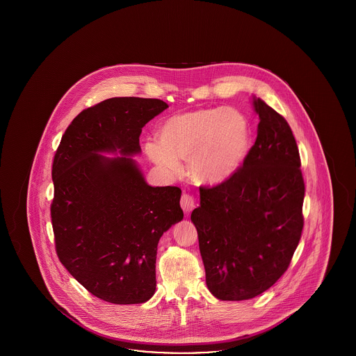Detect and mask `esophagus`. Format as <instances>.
<instances>
[{
    "label": "esophagus",
    "instance_id": "esophagus-1",
    "mask_svg": "<svg viewBox=\"0 0 356 356\" xmlns=\"http://www.w3.org/2000/svg\"><path fill=\"white\" fill-rule=\"evenodd\" d=\"M195 197L192 196V195H189V193H184L183 196H181V200H180V205H181V208L184 209V212L186 213H189L193 208H195Z\"/></svg>",
    "mask_w": 356,
    "mask_h": 356
}]
</instances>
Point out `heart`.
<instances>
[{
	"label": "heart",
	"mask_w": 356,
	"mask_h": 356,
	"mask_svg": "<svg viewBox=\"0 0 356 356\" xmlns=\"http://www.w3.org/2000/svg\"><path fill=\"white\" fill-rule=\"evenodd\" d=\"M159 140H148L144 145L153 163L173 172L179 170V160L189 157L193 179L216 184L244 161L250 124L235 108H200L164 121Z\"/></svg>",
	"instance_id": "heart-1"
}]
</instances>
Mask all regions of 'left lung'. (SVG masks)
<instances>
[{
  "label": "left lung",
  "mask_w": 356,
  "mask_h": 356,
  "mask_svg": "<svg viewBox=\"0 0 356 356\" xmlns=\"http://www.w3.org/2000/svg\"><path fill=\"white\" fill-rule=\"evenodd\" d=\"M260 122L243 164L228 179L200 186L193 221L208 289L220 300H247L287 271L305 225V179L287 120L254 99Z\"/></svg>",
  "instance_id": "8db88e82"
}]
</instances>
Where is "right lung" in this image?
Masks as SVG:
<instances>
[{
  "mask_svg": "<svg viewBox=\"0 0 356 356\" xmlns=\"http://www.w3.org/2000/svg\"><path fill=\"white\" fill-rule=\"evenodd\" d=\"M167 108L141 97L86 108L69 124L53 159L56 252L83 287L108 303L152 298L159 240L184 216L181 189L148 186L129 157L140 152L141 128ZM116 150L127 156L98 153Z\"/></svg>",
  "mask_w": 356,
  "mask_h": 356,
  "instance_id": "obj_1",
  "label": "right lung"
}]
</instances>
